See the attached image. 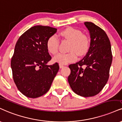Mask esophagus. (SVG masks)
<instances>
[{
  "label": "esophagus",
  "mask_w": 122,
  "mask_h": 122,
  "mask_svg": "<svg viewBox=\"0 0 122 122\" xmlns=\"http://www.w3.org/2000/svg\"><path fill=\"white\" fill-rule=\"evenodd\" d=\"M59 66H60V68H62V67H64V66L63 65H61V64H59Z\"/></svg>",
  "instance_id": "esophagus-1"
}]
</instances>
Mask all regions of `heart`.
<instances>
[{
    "label": "heart",
    "mask_w": 122,
    "mask_h": 122,
    "mask_svg": "<svg viewBox=\"0 0 122 122\" xmlns=\"http://www.w3.org/2000/svg\"><path fill=\"white\" fill-rule=\"evenodd\" d=\"M60 35L68 40L71 41L69 51L67 53H59L53 58V61L61 65L76 61L77 58V54L83 56L87 52L90 45L89 37L80 29L73 27L67 28L60 32ZM59 41L56 35H52L48 39L46 42V48L50 53L55 55L58 51Z\"/></svg>",
    "instance_id": "heart-1"
}]
</instances>
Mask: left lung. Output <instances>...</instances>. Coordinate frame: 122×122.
I'll use <instances>...</instances> for the list:
<instances>
[{
  "mask_svg": "<svg viewBox=\"0 0 122 122\" xmlns=\"http://www.w3.org/2000/svg\"><path fill=\"white\" fill-rule=\"evenodd\" d=\"M84 24L90 33V46L82 59L69 66L71 73L67 79L74 93L89 97L98 94L106 84L112 56L106 32L92 22Z\"/></svg>",
  "mask_w": 122,
  "mask_h": 122,
  "instance_id": "8db88e82",
  "label": "left lung"
}]
</instances>
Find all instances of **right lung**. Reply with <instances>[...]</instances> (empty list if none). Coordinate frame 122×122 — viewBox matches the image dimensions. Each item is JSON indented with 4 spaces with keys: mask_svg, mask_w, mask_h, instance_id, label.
<instances>
[{
    "mask_svg": "<svg viewBox=\"0 0 122 122\" xmlns=\"http://www.w3.org/2000/svg\"><path fill=\"white\" fill-rule=\"evenodd\" d=\"M56 32V28L48 26H34L16 44L11 63L13 78L18 90L27 97L36 98L46 93L59 70L57 63L47 65L52 58L46 42Z\"/></svg>",
    "mask_w": 122,
    "mask_h": 122,
    "instance_id": "obj_1",
    "label": "right lung"
}]
</instances>
